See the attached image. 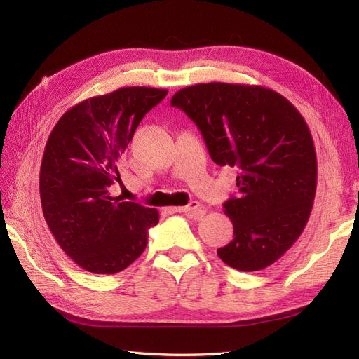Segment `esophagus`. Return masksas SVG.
Returning a JSON list of instances; mask_svg holds the SVG:
<instances>
[{
  "instance_id": "1",
  "label": "esophagus",
  "mask_w": 359,
  "mask_h": 359,
  "mask_svg": "<svg viewBox=\"0 0 359 359\" xmlns=\"http://www.w3.org/2000/svg\"><path fill=\"white\" fill-rule=\"evenodd\" d=\"M173 211L187 214L189 217H191V219H202V217H203L205 212H206L203 206H202L198 201H191V202H190L189 205H186V206H177V208H173Z\"/></svg>"
}]
</instances>
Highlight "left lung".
Listing matches in <instances>:
<instances>
[{"instance_id":"left-lung-1","label":"left lung","mask_w":359,"mask_h":359,"mask_svg":"<svg viewBox=\"0 0 359 359\" xmlns=\"http://www.w3.org/2000/svg\"><path fill=\"white\" fill-rule=\"evenodd\" d=\"M170 104L199 127L214 163L240 172V194L223 203L233 240L217 255L245 273L273 265L302 233L316 194V151L302 115L281 94L241 83L191 85Z\"/></svg>"}]
</instances>
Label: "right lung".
<instances>
[{
    "label": "right lung",
    "instance_id": "1",
    "mask_svg": "<svg viewBox=\"0 0 359 359\" xmlns=\"http://www.w3.org/2000/svg\"><path fill=\"white\" fill-rule=\"evenodd\" d=\"M168 94L124 86L86 99L53 127L40 168L41 210L60 247L94 274H116L142 255L156 208L111 196L136 127Z\"/></svg>",
    "mask_w": 359,
    "mask_h": 359
}]
</instances>
